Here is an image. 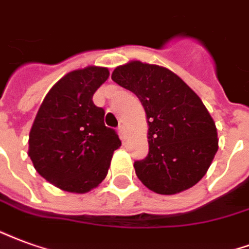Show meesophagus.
<instances>
[{
	"label": "esophagus",
	"instance_id": "obj_1",
	"mask_svg": "<svg viewBox=\"0 0 249 249\" xmlns=\"http://www.w3.org/2000/svg\"><path fill=\"white\" fill-rule=\"evenodd\" d=\"M118 132H119V137H121V139H122V141H126V138H127L126 127L121 126L119 128H118Z\"/></svg>",
	"mask_w": 249,
	"mask_h": 249
}]
</instances>
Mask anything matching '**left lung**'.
I'll return each mask as SVG.
<instances>
[{"mask_svg":"<svg viewBox=\"0 0 249 249\" xmlns=\"http://www.w3.org/2000/svg\"><path fill=\"white\" fill-rule=\"evenodd\" d=\"M111 79L134 92L146 112L148 155L134 163L139 180L160 195L195 186L219 148L215 122L199 95L170 69L141 61L115 67Z\"/></svg>","mask_w":249,"mask_h":249,"instance_id":"obj_1","label":"left lung"}]
</instances>
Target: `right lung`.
I'll return each instance as SVG.
<instances>
[{"label":"right lung","mask_w":249,"mask_h":249,"mask_svg":"<svg viewBox=\"0 0 249 249\" xmlns=\"http://www.w3.org/2000/svg\"><path fill=\"white\" fill-rule=\"evenodd\" d=\"M110 75L107 67L87 66L67 72L49 90L29 134L28 155L53 186L86 194L106 178L122 142L105 126V111L92 95Z\"/></svg>","instance_id":"right-lung-1"}]
</instances>
